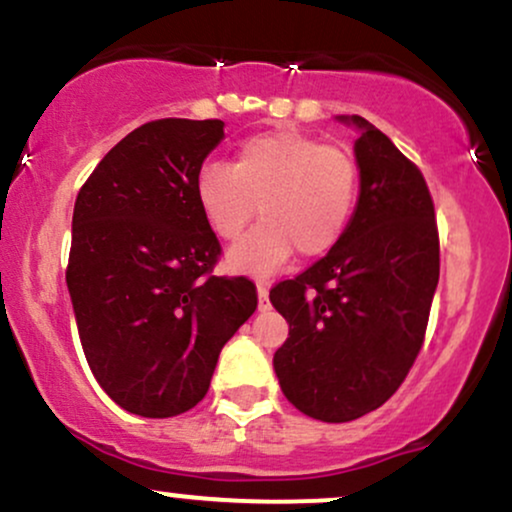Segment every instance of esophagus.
Returning <instances> with one entry per match:
<instances>
[{
  "label": "esophagus",
  "mask_w": 512,
  "mask_h": 512,
  "mask_svg": "<svg viewBox=\"0 0 512 512\" xmlns=\"http://www.w3.org/2000/svg\"><path fill=\"white\" fill-rule=\"evenodd\" d=\"M257 310H269V289L264 284H257Z\"/></svg>",
  "instance_id": "obj_1"
}]
</instances>
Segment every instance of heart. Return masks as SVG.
<instances>
[{"label": "heart", "mask_w": 512, "mask_h": 512, "mask_svg": "<svg viewBox=\"0 0 512 512\" xmlns=\"http://www.w3.org/2000/svg\"><path fill=\"white\" fill-rule=\"evenodd\" d=\"M356 190L354 161L298 129L245 139L231 166L209 163L195 182L199 211L216 238L233 243L255 211L262 216L226 255L231 272L250 276L276 272L296 250L305 260L330 252L346 231Z\"/></svg>", "instance_id": "1"}]
</instances>
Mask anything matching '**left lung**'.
Masks as SVG:
<instances>
[{"label":"left lung","mask_w":512,"mask_h":512,"mask_svg":"<svg viewBox=\"0 0 512 512\" xmlns=\"http://www.w3.org/2000/svg\"><path fill=\"white\" fill-rule=\"evenodd\" d=\"M358 202L339 243L269 301L289 322L276 349L281 392L327 424L354 421L397 392L424 344L440 274L433 199L421 170L361 115Z\"/></svg>","instance_id":"left-lung-1"}]
</instances>
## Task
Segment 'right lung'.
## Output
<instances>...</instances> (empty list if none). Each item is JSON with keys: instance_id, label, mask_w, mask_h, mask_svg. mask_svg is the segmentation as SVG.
Wrapping results in <instances>:
<instances>
[{"instance_id": "right-lung-1", "label": "right lung", "mask_w": 512, "mask_h": 512, "mask_svg": "<svg viewBox=\"0 0 512 512\" xmlns=\"http://www.w3.org/2000/svg\"><path fill=\"white\" fill-rule=\"evenodd\" d=\"M221 139V120L146 122L76 197V327L98 385L129 414L168 419L202 402L223 344L257 308L252 281L211 274L221 245L195 182Z\"/></svg>"}]
</instances>
